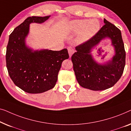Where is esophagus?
Listing matches in <instances>:
<instances>
[{
  "label": "esophagus",
  "mask_w": 131,
  "mask_h": 131,
  "mask_svg": "<svg viewBox=\"0 0 131 131\" xmlns=\"http://www.w3.org/2000/svg\"><path fill=\"white\" fill-rule=\"evenodd\" d=\"M68 53H69L70 57H71L73 53L75 52V50L74 49H73V48L71 46H69L68 47Z\"/></svg>",
  "instance_id": "34e87169"
}]
</instances>
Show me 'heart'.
<instances>
[{"instance_id": "heart-1", "label": "heart", "mask_w": 131, "mask_h": 131, "mask_svg": "<svg viewBox=\"0 0 131 131\" xmlns=\"http://www.w3.org/2000/svg\"><path fill=\"white\" fill-rule=\"evenodd\" d=\"M71 30L78 32L79 38L81 41H85L93 37L100 28V23L96 19L88 21L87 19H76L71 21L69 24Z\"/></svg>"}]
</instances>
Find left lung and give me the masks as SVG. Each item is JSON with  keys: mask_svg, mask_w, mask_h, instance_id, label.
<instances>
[{"mask_svg": "<svg viewBox=\"0 0 131 131\" xmlns=\"http://www.w3.org/2000/svg\"><path fill=\"white\" fill-rule=\"evenodd\" d=\"M104 23L105 24L94 36L75 47L77 51L71 57L79 84L93 91H101L113 86L121 78L125 65L126 52L121 30L106 19ZM106 37L111 39L115 54L112 61L100 65L93 60L90 53L93 47Z\"/></svg>", "mask_w": 131, "mask_h": 131, "instance_id": "8db88e82", "label": "left lung"}]
</instances>
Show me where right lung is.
<instances>
[{"mask_svg":"<svg viewBox=\"0 0 131 131\" xmlns=\"http://www.w3.org/2000/svg\"><path fill=\"white\" fill-rule=\"evenodd\" d=\"M50 16L28 17L9 36L6 53L8 73L14 83L26 93L38 94L52 89L62 62L69 57L66 49L32 51L25 45L29 24L43 23Z\"/></svg>","mask_w":131,"mask_h":131,"instance_id":"obj_1","label":"right lung"}]
</instances>
